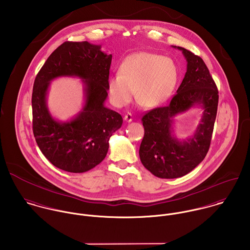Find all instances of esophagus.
<instances>
[{"instance_id":"obj_1","label":"esophagus","mask_w":250,"mask_h":250,"mask_svg":"<svg viewBox=\"0 0 250 250\" xmlns=\"http://www.w3.org/2000/svg\"><path fill=\"white\" fill-rule=\"evenodd\" d=\"M124 119L127 121V122H131L132 120H133V115L131 114V113H127V114H125V116H124Z\"/></svg>"}]
</instances>
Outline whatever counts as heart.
I'll return each instance as SVG.
<instances>
[{
  "instance_id": "obj_1",
  "label": "heart",
  "mask_w": 250,
  "mask_h": 250,
  "mask_svg": "<svg viewBox=\"0 0 250 250\" xmlns=\"http://www.w3.org/2000/svg\"><path fill=\"white\" fill-rule=\"evenodd\" d=\"M175 62L160 54L139 52L127 57L119 67V73L107 82L111 101L117 106L130 103L135 95L144 107L162 105L172 95L178 82Z\"/></svg>"
}]
</instances>
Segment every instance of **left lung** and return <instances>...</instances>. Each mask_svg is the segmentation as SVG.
<instances>
[{
  "label": "left lung",
  "mask_w": 250,
  "mask_h": 250,
  "mask_svg": "<svg viewBox=\"0 0 250 250\" xmlns=\"http://www.w3.org/2000/svg\"><path fill=\"white\" fill-rule=\"evenodd\" d=\"M182 51L187 70L176 94L167 106L156 107L142 118L145 136L140 158L146 168L160 178H177L190 172L206 157L211 141L218 105V90L203 59L191 51ZM200 106L201 122L195 134L180 141L173 135L174 116Z\"/></svg>",
  "instance_id": "8db88e82"
}]
</instances>
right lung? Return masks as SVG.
I'll list each match as a JSON object with an SVG mask.
<instances>
[{
	"label": "right lung",
	"mask_w": 250,
	"mask_h": 250,
	"mask_svg": "<svg viewBox=\"0 0 250 250\" xmlns=\"http://www.w3.org/2000/svg\"><path fill=\"white\" fill-rule=\"evenodd\" d=\"M111 54L88 42H66L47 58L36 77L33 94V132L42 154L58 168L84 172L99 165L122 116L104 105ZM61 76L79 77L84 83L85 104L73 120L61 123L50 114L46 96L50 82Z\"/></svg>",
	"instance_id": "add662e5"
}]
</instances>
